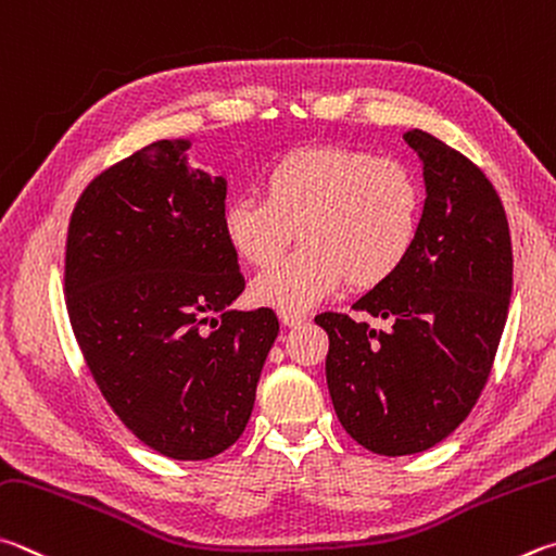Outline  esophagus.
Returning <instances> with one entry per match:
<instances>
[{"label":"esophagus","instance_id":"1","mask_svg":"<svg viewBox=\"0 0 556 556\" xmlns=\"http://www.w3.org/2000/svg\"><path fill=\"white\" fill-rule=\"evenodd\" d=\"M279 320L285 323V326L294 328V326H301V323H306L308 316L306 313H296V311H279Z\"/></svg>","mask_w":556,"mask_h":556}]
</instances>
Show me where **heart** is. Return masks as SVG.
<instances>
[{
    "instance_id": "1",
    "label": "heart",
    "mask_w": 556,
    "mask_h": 556,
    "mask_svg": "<svg viewBox=\"0 0 556 556\" xmlns=\"http://www.w3.org/2000/svg\"><path fill=\"white\" fill-rule=\"evenodd\" d=\"M422 191L391 157L350 148L294 150L271 163L260 197L240 194L224 208L228 245L252 267H269L294 236L301 248L252 281L257 304L304 311L342 285L389 281L416 245Z\"/></svg>"
}]
</instances>
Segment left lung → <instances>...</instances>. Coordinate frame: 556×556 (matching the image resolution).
<instances>
[{
    "label": "left lung",
    "mask_w": 556,
    "mask_h": 556,
    "mask_svg": "<svg viewBox=\"0 0 556 556\" xmlns=\"http://www.w3.org/2000/svg\"><path fill=\"white\" fill-rule=\"evenodd\" d=\"M406 143L422 160L426 206L416 245L355 311L318 313L328 332L326 379L338 420L369 452L430 450L469 416L486 387L508 318L513 248L506 208L489 177L426 130Z\"/></svg>",
    "instance_id": "left-lung-1"
}]
</instances>
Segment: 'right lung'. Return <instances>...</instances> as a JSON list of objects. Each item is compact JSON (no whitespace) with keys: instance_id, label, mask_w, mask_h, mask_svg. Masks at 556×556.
I'll return each instance as SVG.
<instances>
[{"instance_id":"1","label":"right lung","mask_w":556,"mask_h":556,"mask_svg":"<svg viewBox=\"0 0 556 556\" xmlns=\"http://www.w3.org/2000/svg\"><path fill=\"white\" fill-rule=\"evenodd\" d=\"M187 148L157 140L89 181L70 216L65 306L121 422L197 462L243 435L279 320L228 308L245 279L224 233L226 179L191 169Z\"/></svg>"}]
</instances>
